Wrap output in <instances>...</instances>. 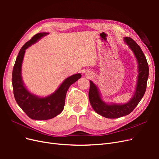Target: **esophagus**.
Wrapping results in <instances>:
<instances>
[{"label": "esophagus", "mask_w": 159, "mask_h": 159, "mask_svg": "<svg viewBox=\"0 0 159 159\" xmlns=\"http://www.w3.org/2000/svg\"><path fill=\"white\" fill-rule=\"evenodd\" d=\"M85 75H88V76H91V75H92V73H91V72H90V71H87L85 73Z\"/></svg>", "instance_id": "esophagus-1"}]
</instances>
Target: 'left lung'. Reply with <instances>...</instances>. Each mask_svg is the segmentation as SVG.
I'll return each mask as SVG.
<instances>
[{
    "label": "left lung",
    "instance_id": "8db88e82",
    "mask_svg": "<svg viewBox=\"0 0 159 159\" xmlns=\"http://www.w3.org/2000/svg\"><path fill=\"white\" fill-rule=\"evenodd\" d=\"M124 41L133 52L138 62L137 83L134 94L131 100L125 104H107L105 103L101 98L97 86L90 81L89 99L91 105L96 113L109 119L121 117L131 113L140 102L147 88L149 70L146 57L140 46L131 38L125 37Z\"/></svg>",
    "mask_w": 159,
    "mask_h": 159
}]
</instances>
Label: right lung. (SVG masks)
<instances>
[{
  "instance_id": "1",
  "label": "right lung",
  "mask_w": 159,
  "mask_h": 159,
  "mask_svg": "<svg viewBox=\"0 0 159 159\" xmlns=\"http://www.w3.org/2000/svg\"><path fill=\"white\" fill-rule=\"evenodd\" d=\"M47 34L48 33H38L25 43L18 53L12 70V82L14 98L28 116L34 120L50 119L61 113L64 107L66 95L68 88L81 77L80 74L68 77L54 93L45 98H40L34 95L26 88L21 75L22 64L25 50Z\"/></svg>"
}]
</instances>
